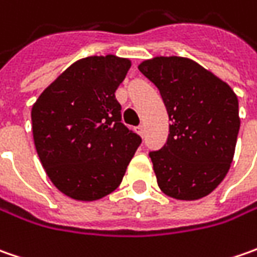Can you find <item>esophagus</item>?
I'll use <instances>...</instances> for the list:
<instances>
[{
    "label": "esophagus",
    "instance_id": "esophagus-1",
    "mask_svg": "<svg viewBox=\"0 0 257 257\" xmlns=\"http://www.w3.org/2000/svg\"><path fill=\"white\" fill-rule=\"evenodd\" d=\"M144 132H146V130H144L143 125H139V127H137V133L140 134L142 137H144Z\"/></svg>",
    "mask_w": 257,
    "mask_h": 257
}]
</instances>
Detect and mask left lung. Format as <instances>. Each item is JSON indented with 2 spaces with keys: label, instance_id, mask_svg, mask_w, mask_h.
I'll use <instances>...</instances> for the list:
<instances>
[{
  "label": "left lung",
  "instance_id": "8db88e82",
  "mask_svg": "<svg viewBox=\"0 0 257 257\" xmlns=\"http://www.w3.org/2000/svg\"><path fill=\"white\" fill-rule=\"evenodd\" d=\"M169 114V137L150 152L157 184L179 200L212 193L227 174L240 128L239 101L230 85L184 57H154L139 65Z\"/></svg>",
  "mask_w": 257,
  "mask_h": 257
}]
</instances>
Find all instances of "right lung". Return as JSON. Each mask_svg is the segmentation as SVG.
<instances>
[{"mask_svg":"<svg viewBox=\"0 0 257 257\" xmlns=\"http://www.w3.org/2000/svg\"><path fill=\"white\" fill-rule=\"evenodd\" d=\"M130 60L93 55L75 61L37 98L31 110L38 157L65 196L93 202L123 180L142 137L121 123L115 90Z\"/></svg>","mask_w":257,"mask_h":257,"instance_id":"1","label":"right lung"}]
</instances>
